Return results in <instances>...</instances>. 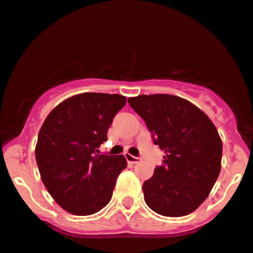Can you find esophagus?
Segmentation results:
<instances>
[{
  "instance_id": "1",
  "label": "esophagus",
  "mask_w": 253,
  "mask_h": 253,
  "mask_svg": "<svg viewBox=\"0 0 253 253\" xmlns=\"http://www.w3.org/2000/svg\"><path fill=\"white\" fill-rule=\"evenodd\" d=\"M125 157H126L127 162H128V163H133V165H134V163H139L140 161H141L140 157L132 156V155L128 154V152H126V154H125Z\"/></svg>"
}]
</instances>
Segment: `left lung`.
<instances>
[{
	"mask_svg": "<svg viewBox=\"0 0 253 253\" xmlns=\"http://www.w3.org/2000/svg\"><path fill=\"white\" fill-rule=\"evenodd\" d=\"M128 103L165 151L163 163L143 184L145 203L168 217L193 212L209 196L221 170L222 141L199 108L173 95H140Z\"/></svg>",
	"mask_w": 253,
	"mask_h": 253,
	"instance_id": "8db88e82",
	"label": "left lung"
}]
</instances>
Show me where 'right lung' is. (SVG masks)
<instances>
[{"label": "right lung", "mask_w": 253, "mask_h": 253, "mask_svg": "<svg viewBox=\"0 0 253 253\" xmlns=\"http://www.w3.org/2000/svg\"><path fill=\"white\" fill-rule=\"evenodd\" d=\"M125 104L126 97L116 93H79L61 102L42 125L36 161L44 186L66 211L92 215L112 199L127 161L97 152Z\"/></svg>", "instance_id": "right-lung-1"}]
</instances>
